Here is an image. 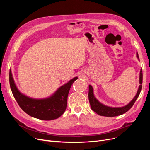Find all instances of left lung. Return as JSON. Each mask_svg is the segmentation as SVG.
Wrapping results in <instances>:
<instances>
[{"mask_svg":"<svg viewBox=\"0 0 150 150\" xmlns=\"http://www.w3.org/2000/svg\"><path fill=\"white\" fill-rule=\"evenodd\" d=\"M137 57L139 58L138 53L137 54ZM139 83L140 85L139 86V89L137 92V95H136L134 99L131 101L128 105H126L124 107L121 108H111L106 106H104L101 103H99L97 99L95 98L93 94V89L92 86L89 85V94H88V98H89V101L91 106V108L93 111L95 112H96L98 115L103 116H108V117H113L119 116L121 115L124 114L128 111H129L131 108L132 107L138 98L139 95L140 94L141 90L142 88V83H143V71L142 69L140 71V75H139Z\"/></svg>","mask_w":150,"mask_h":150,"instance_id":"obj_1","label":"left lung"}]
</instances>
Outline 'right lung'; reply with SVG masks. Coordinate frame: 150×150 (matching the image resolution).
Returning <instances> with one entry per match:
<instances>
[{"instance_id": "add662e5", "label": "right lung", "mask_w": 150, "mask_h": 150, "mask_svg": "<svg viewBox=\"0 0 150 150\" xmlns=\"http://www.w3.org/2000/svg\"><path fill=\"white\" fill-rule=\"evenodd\" d=\"M77 77L59 89L53 96L45 99H34L22 94L17 89L11 71L9 72V83L13 96L21 108L29 116L42 120L58 118L65 111L69 89Z\"/></svg>"}]
</instances>
